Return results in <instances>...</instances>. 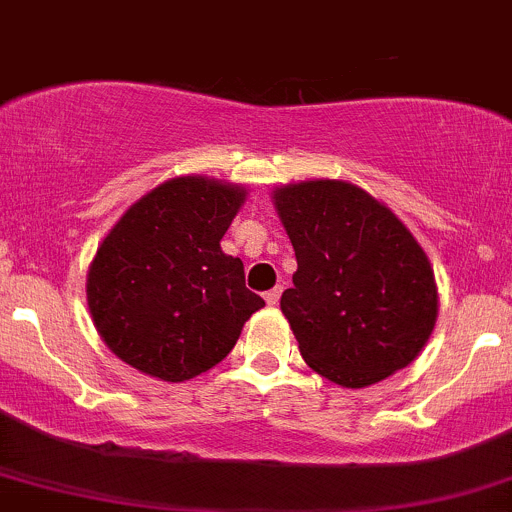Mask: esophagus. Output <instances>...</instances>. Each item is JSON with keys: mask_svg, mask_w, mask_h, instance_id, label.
Masks as SVG:
<instances>
[{"mask_svg": "<svg viewBox=\"0 0 512 512\" xmlns=\"http://www.w3.org/2000/svg\"><path fill=\"white\" fill-rule=\"evenodd\" d=\"M279 297H282V287H274V289H270V292L265 294V301H267V304H270V306H274V304H277V301H279Z\"/></svg>", "mask_w": 512, "mask_h": 512, "instance_id": "obj_1", "label": "esophagus"}]
</instances>
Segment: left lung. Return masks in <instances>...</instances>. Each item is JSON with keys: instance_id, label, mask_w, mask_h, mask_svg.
<instances>
[{"instance_id": "8db88e82", "label": "left lung", "mask_w": 512, "mask_h": 512, "mask_svg": "<svg viewBox=\"0 0 512 512\" xmlns=\"http://www.w3.org/2000/svg\"><path fill=\"white\" fill-rule=\"evenodd\" d=\"M294 255L282 294L299 353L341 387H368L407 368L432 336L439 292L432 262L383 201L338 179L272 191Z\"/></svg>"}]
</instances>
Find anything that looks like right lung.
I'll return each instance as SVG.
<instances>
[{
	"label": "right lung",
	"mask_w": 512,
	"mask_h": 512,
	"mask_svg": "<svg viewBox=\"0 0 512 512\" xmlns=\"http://www.w3.org/2000/svg\"><path fill=\"white\" fill-rule=\"evenodd\" d=\"M247 188L176 176L122 213L88 267V309L105 346L134 370L184 383L218 365L265 306L240 257L220 250Z\"/></svg>",
	"instance_id": "right-lung-1"
}]
</instances>
